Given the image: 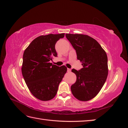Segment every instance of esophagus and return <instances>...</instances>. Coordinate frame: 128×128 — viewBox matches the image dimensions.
<instances>
[{"instance_id":"obj_1","label":"esophagus","mask_w":128,"mask_h":128,"mask_svg":"<svg viewBox=\"0 0 128 128\" xmlns=\"http://www.w3.org/2000/svg\"><path fill=\"white\" fill-rule=\"evenodd\" d=\"M70 71H71V70H70V68H67V72H70Z\"/></svg>"}]
</instances>
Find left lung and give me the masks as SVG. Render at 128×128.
I'll use <instances>...</instances> for the list:
<instances>
[{
    "mask_svg": "<svg viewBox=\"0 0 128 128\" xmlns=\"http://www.w3.org/2000/svg\"><path fill=\"white\" fill-rule=\"evenodd\" d=\"M76 50L77 59L83 68L72 72L76 76L70 87L72 94L78 100L89 101L100 92L108 75V59L106 52L95 39L87 35L66 34Z\"/></svg>",
    "mask_w": 128,
    "mask_h": 128,
    "instance_id": "left-lung-1",
    "label": "left lung"
}]
</instances>
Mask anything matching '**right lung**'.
<instances>
[{
	"mask_svg": "<svg viewBox=\"0 0 128 128\" xmlns=\"http://www.w3.org/2000/svg\"><path fill=\"white\" fill-rule=\"evenodd\" d=\"M64 33L40 36L30 42L23 55L22 73L32 94L42 101L55 97L60 82L67 72L64 66L52 64L54 56L57 57L55 44Z\"/></svg>",
	"mask_w": 128,
	"mask_h": 128,
	"instance_id": "1",
	"label": "right lung"
}]
</instances>
